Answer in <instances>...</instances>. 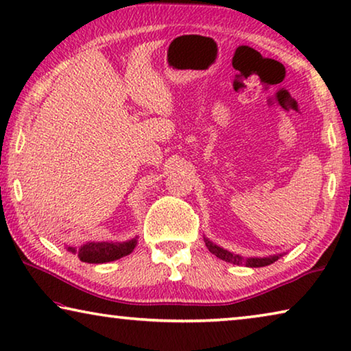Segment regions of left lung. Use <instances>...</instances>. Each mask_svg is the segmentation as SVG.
<instances>
[{
  "label": "left lung",
  "mask_w": 351,
  "mask_h": 351,
  "mask_svg": "<svg viewBox=\"0 0 351 351\" xmlns=\"http://www.w3.org/2000/svg\"><path fill=\"white\" fill-rule=\"evenodd\" d=\"M205 243H206V247L209 249V252H213L216 257L226 260L228 263H233V265H245V266H250V268H260V266H268L271 263H274V261L279 258V255H271V257H265V258H243L239 257V255H234L226 249L219 247V245L213 244L211 241H208V239H205Z\"/></svg>",
  "instance_id": "1"
}]
</instances>
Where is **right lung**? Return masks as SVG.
Listing matches in <instances>:
<instances>
[{
    "instance_id": "1",
    "label": "right lung",
    "mask_w": 351,
    "mask_h": 351,
    "mask_svg": "<svg viewBox=\"0 0 351 351\" xmlns=\"http://www.w3.org/2000/svg\"><path fill=\"white\" fill-rule=\"evenodd\" d=\"M137 239H130L125 243H86L82 247L67 245V250L72 254H78V258L85 263H107L129 255L132 252Z\"/></svg>"
}]
</instances>
